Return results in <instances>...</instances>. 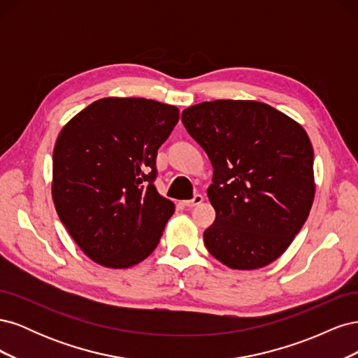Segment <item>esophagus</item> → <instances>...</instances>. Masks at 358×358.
<instances>
[{
    "label": "esophagus",
    "mask_w": 358,
    "mask_h": 358,
    "mask_svg": "<svg viewBox=\"0 0 358 358\" xmlns=\"http://www.w3.org/2000/svg\"><path fill=\"white\" fill-rule=\"evenodd\" d=\"M201 201H203V196H201V194H196V196H194L191 200H185L182 204L187 206V208H194V206L200 204Z\"/></svg>",
    "instance_id": "1"
}]
</instances>
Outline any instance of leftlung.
<instances>
[{"instance_id":"obj_1","label":"left lung","mask_w":358,"mask_h":358,"mask_svg":"<svg viewBox=\"0 0 358 358\" xmlns=\"http://www.w3.org/2000/svg\"><path fill=\"white\" fill-rule=\"evenodd\" d=\"M182 124L213 167L208 251L239 270L275 262L306 222L315 194L305 129L272 106L242 100L191 106Z\"/></svg>"}]
</instances>
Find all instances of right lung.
Returning <instances> with one entry per match:
<instances>
[{"label": "right lung", "instance_id": "1", "mask_svg": "<svg viewBox=\"0 0 358 358\" xmlns=\"http://www.w3.org/2000/svg\"><path fill=\"white\" fill-rule=\"evenodd\" d=\"M178 121L175 106L103 99L62 128L53 149V203L95 263L127 268L157 248L175 212L154 185L157 152Z\"/></svg>", "mask_w": 358, "mask_h": 358}]
</instances>
